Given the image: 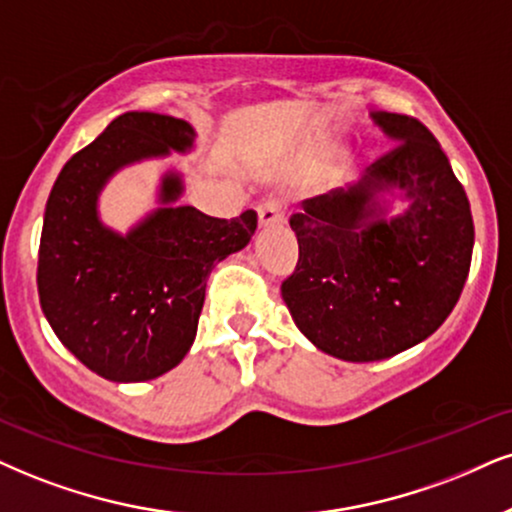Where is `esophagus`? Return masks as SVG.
I'll return each instance as SVG.
<instances>
[{
  "label": "esophagus",
  "instance_id": "1",
  "mask_svg": "<svg viewBox=\"0 0 512 512\" xmlns=\"http://www.w3.org/2000/svg\"><path fill=\"white\" fill-rule=\"evenodd\" d=\"M282 223H285V208L280 201H266V204L258 206V225L273 227Z\"/></svg>",
  "mask_w": 512,
  "mask_h": 512
}]
</instances>
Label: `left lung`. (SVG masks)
<instances>
[{
	"label": "left lung",
	"instance_id": "obj_1",
	"mask_svg": "<svg viewBox=\"0 0 512 512\" xmlns=\"http://www.w3.org/2000/svg\"><path fill=\"white\" fill-rule=\"evenodd\" d=\"M370 118L391 151L358 185L289 218L299 263L282 282L301 334L349 363L391 358L437 332L475 244L470 201L432 132L401 113Z\"/></svg>",
	"mask_w": 512,
	"mask_h": 512
}]
</instances>
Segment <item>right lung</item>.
Returning a JSON list of instances; mask_svg holds the SVG:
<instances>
[{"label": "right lung", "mask_w": 512, "mask_h": 512, "mask_svg": "<svg viewBox=\"0 0 512 512\" xmlns=\"http://www.w3.org/2000/svg\"><path fill=\"white\" fill-rule=\"evenodd\" d=\"M182 118L128 111L78 151L56 178L44 208L37 292L61 344L99 377L147 382L173 370L197 337L206 280L216 263L242 251L256 213L211 218L180 206L185 180L161 175L156 208L128 232L99 216V197L135 163L194 149Z\"/></svg>", "instance_id": "obj_1"}]
</instances>
